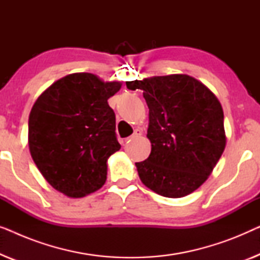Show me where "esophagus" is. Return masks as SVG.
Wrapping results in <instances>:
<instances>
[{
  "mask_svg": "<svg viewBox=\"0 0 260 260\" xmlns=\"http://www.w3.org/2000/svg\"><path fill=\"white\" fill-rule=\"evenodd\" d=\"M141 135H142V131L140 130V129H137V130H135V133L131 135L130 137H127L125 141H133V140H135V138H137V137H141Z\"/></svg>",
  "mask_w": 260,
  "mask_h": 260,
  "instance_id": "esophagus-1",
  "label": "esophagus"
}]
</instances>
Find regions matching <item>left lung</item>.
I'll list each match as a JSON object with an SVG mask.
<instances>
[{
    "mask_svg": "<svg viewBox=\"0 0 260 260\" xmlns=\"http://www.w3.org/2000/svg\"><path fill=\"white\" fill-rule=\"evenodd\" d=\"M126 87L143 90L149 108L151 152L136 163L141 181L166 198L193 193L211 175L226 145L218 98L187 74L126 81Z\"/></svg>",
    "mask_w": 260,
    "mask_h": 260,
    "instance_id": "1",
    "label": "left lung"
}]
</instances>
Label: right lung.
<instances>
[{
	"mask_svg": "<svg viewBox=\"0 0 260 260\" xmlns=\"http://www.w3.org/2000/svg\"><path fill=\"white\" fill-rule=\"evenodd\" d=\"M119 81L74 73L52 84L34 103L28 122L33 161L56 190L83 198L105 183L106 161L120 144L108 99Z\"/></svg>",
	"mask_w": 260,
	"mask_h": 260,
	"instance_id": "obj_1",
	"label": "right lung"
}]
</instances>
